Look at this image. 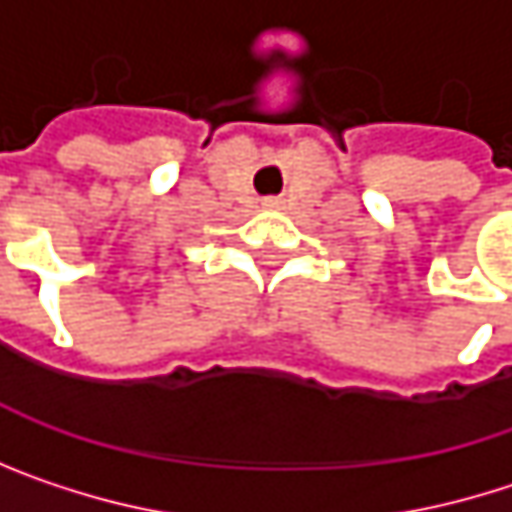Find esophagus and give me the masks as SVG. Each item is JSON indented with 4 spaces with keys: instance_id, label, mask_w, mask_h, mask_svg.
Instances as JSON below:
<instances>
[{
    "instance_id": "obj_1",
    "label": "esophagus",
    "mask_w": 512,
    "mask_h": 512,
    "mask_svg": "<svg viewBox=\"0 0 512 512\" xmlns=\"http://www.w3.org/2000/svg\"><path fill=\"white\" fill-rule=\"evenodd\" d=\"M263 207H269V210H275V207H278V198H266V201H263Z\"/></svg>"
}]
</instances>
